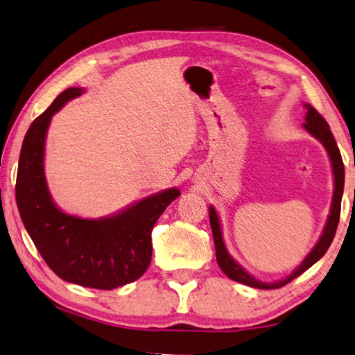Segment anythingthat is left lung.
Instances as JSON below:
<instances>
[{"instance_id": "left-lung-1", "label": "left lung", "mask_w": 355, "mask_h": 355, "mask_svg": "<svg viewBox=\"0 0 355 355\" xmlns=\"http://www.w3.org/2000/svg\"><path fill=\"white\" fill-rule=\"evenodd\" d=\"M307 114H306V123L304 127L311 135H313L317 139H320L323 143V146L328 151V156L331 159V166H333V173H334V193H333V204H331V212H329L328 222L325 225V230H323L320 239L315 244V248L312 249L311 254L304 259L301 266H299L296 270H294L291 275L288 278L282 279V282L277 283H262L256 279L254 277L249 275L246 270H243L241 267L238 266L236 262L230 257V254L227 252L225 244H223L222 239V230H220V222H218V216L216 212V209L212 206L209 207V220H211V228H212V234H214V243H216V256H217V263L218 267L222 268V272L225 273L228 278L234 279V282H239L243 284H248V286L252 288H259V289H277L282 288L284 284H288L289 282H293L294 278L301 275L311 268L313 263H315L318 259L323 257V254L328 251L329 244H331L334 233H336L338 223H339V216H341V198H343V189H344V164H343V157L341 153H339L338 144L334 141V137L329 130V125L327 123L325 119H323L315 107H312L311 104H306Z\"/></svg>"}]
</instances>
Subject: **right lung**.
I'll list each match as a JSON object with an SVG mask.
<instances>
[{
  "label": "right lung",
  "instance_id": "obj_1",
  "mask_svg": "<svg viewBox=\"0 0 355 355\" xmlns=\"http://www.w3.org/2000/svg\"><path fill=\"white\" fill-rule=\"evenodd\" d=\"M82 93L80 88H67L27 130L19 157L16 201L30 238L59 278L80 286L114 289L146 272L154 223L180 191L166 189L99 220L67 216L54 206L43 171L44 138L54 114Z\"/></svg>",
  "mask_w": 355,
  "mask_h": 355
}]
</instances>
